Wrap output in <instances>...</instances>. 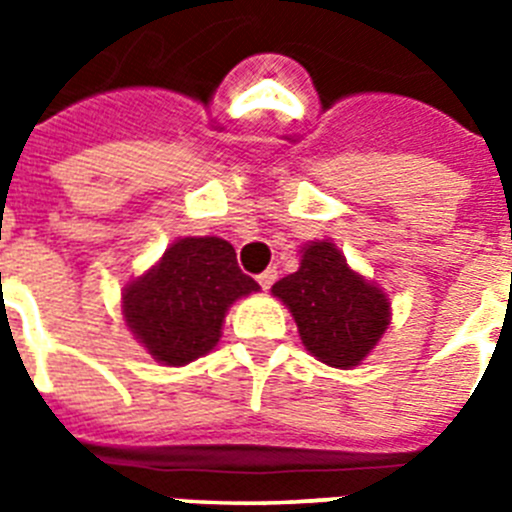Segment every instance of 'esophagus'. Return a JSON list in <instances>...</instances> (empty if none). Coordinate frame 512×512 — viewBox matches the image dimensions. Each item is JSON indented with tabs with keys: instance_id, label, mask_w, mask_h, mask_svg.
Returning <instances> with one entry per match:
<instances>
[{
	"instance_id": "esophagus-1",
	"label": "esophagus",
	"mask_w": 512,
	"mask_h": 512,
	"mask_svg": "<svg viewBox=\"0 0 512 512\" xmlns=\"http://www.w3.org/2000/svg\"><path fill=\"white\" fill-rule=\"evenodd\" d=\"M277 282V269H266L264 274H259L261 289H271V284Z\"/></svg>"
}]
</instances>
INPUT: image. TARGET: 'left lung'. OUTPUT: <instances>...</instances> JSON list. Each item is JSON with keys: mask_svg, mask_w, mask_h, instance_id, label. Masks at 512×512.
<instances>
[{"mask_svg": "<svg viewBox=\"0 0 512 512\" xmlns=\"http://www.w3.org/2000/svg\"><path fill=\"white\" fill-rule=\"evenodd\" d=\"M271 295L292 312L302 346L333 369L359 366L392 320L387 292L359 274L330 241L305 243L300 269L279 279Z\"/></svg>", "mask_w": 512, "mask_h": 512, "instance_id": "obj_1", "label": "left lung"}]
</instances>
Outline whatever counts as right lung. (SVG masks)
<instances>
[{
    "mask_svg": "<svg viewBox=\"0 0 512 512\" xmlns=\"http://www.w3.org/2000/svg\"><path fill=\"white\" fill-rule=\"evenodd\" d=\"M259 289L238 269L228 241L189 235L122 287L120 312L158 364L187 366L217 346L230 305Z\"/></svg>",
    "mask_w": 512,
    "mask_h": 512,
    "instance_id": "obj_1",
    "label": "right lung"
}]
</instances>
